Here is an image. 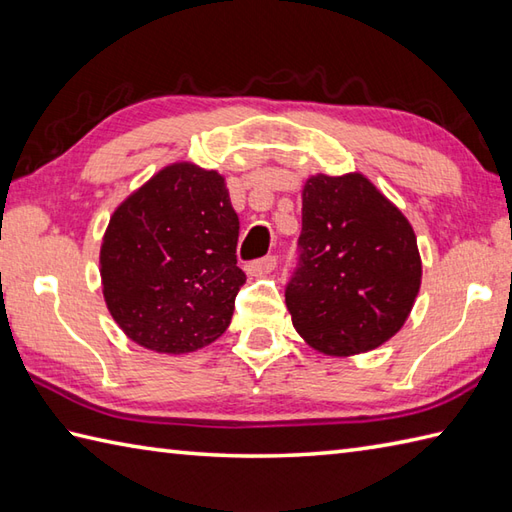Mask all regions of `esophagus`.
<instances>
[{
    "label": "esophagus",
    "instance_id": "esophagus-1",
    "mask_svg": "<svg viewBox=\"0 0 512 512\" xmlns=\"http://www.w3.org/2000/svg\"><path fill=\"white\" fill-rule=\"evenodd\" d=\"M275 266H277V259L273 255H268V257L257 259V262H250L246 266V270H248L250 277H266V275L273 273Z\"/></svg>",
    "mask_w": 512,
    "mask_h": 512
}]
</instances>
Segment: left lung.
Instances as JSON below:
<instances>
[{
	"instance_id": "left-lung-1",
	"label": "left lung",
	"mask_w": 512,
	"mask_h": 512,
	"mask_svg": "<svg viewBox=\"0 0 512 512\" xmlns=\"http://www.w3.org/2000/svg\"><path fill=\"white\" fill-rule=\"evenodd\" d=\"M301 204L299 266L286 288L292 325L328 356L376 350L416 303V233L363 173H317L303 184Z\"/></svg>"
}]
</instances>
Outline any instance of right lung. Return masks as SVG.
<instances>
[{"label":"right lung","mask_w":512,"mask_h":512,"mask_svg":"<svg viewBox=\"0 0 512 512\" xmlns=\"http://www.w3.org/2000/svg\"><path fill=\"white\" fill-rule=\"evenodd\" d=\"M239 220L224 176L173 162L116 206L101 244L112 319L158 354H189L220 339L246 275Z\"/></svg>","instance_id":"1"}]
</instances>
